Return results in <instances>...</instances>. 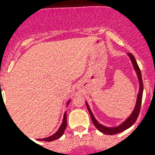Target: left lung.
<instances>
[{
	"label": "left lung",
	"mask_w": 155,
	"mask_h": 155,
	"mask_svg": "<svg viewBox=\"0 0 155 155\" xmlns=\"http://www.w3.org/2000/svg\"><path fill=\"white\" fill-rule=\"evenodd\" d=\"M129 57L130 58L131 61L133 63V65L134 67V69L137 71V74L138 78H139V82H140V89H139V93H138L137 95V100L136 106H135V109H134V112L132 113V114L130 115V116L126 120L124 123L120 125L117 127H113V128H109V127H106L102 126V124H100L99 123H98L95 119H94V116H93L92 113H91V109H90L89 106L87 105V103L86 102V105H87V108L89 111L90 116H91V120H92L93 124L94 125V127L98 129V130L101 131L102 133L105 134H108V135H113V134H119V133H121L123 131L126 130L127 129L130 128L131 126H133L134 124V123L136 122L138 116H139L140 111V106H141V102H142V96H143V81H142V77H141V72H140V70L139 67H138V64L137 63L136 60L134 58V55L132 53H128Z\"/></svg>",
	"instance_id": "8db88e82"
}]
</instances>
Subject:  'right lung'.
Here are the masks:
<instances>
[{
	"instance_id": "obj_1",
	"label": "right lung",
	"mask_w": 155,
	"mask_h": 155,
	"mask_svg": "<svg viewBox=\"0 0 155 155\" xmlns=\"http://www.w3.org/2000/svg\"><path fill=\"white\" fill-rule=\"evenodd\" d=\"M70 101L68 102V104H69ZM66 127H67V113H64V120H63V123L61 124V127L59 128V130H57V132H56L55 134L52 135V136L49 137L42 138V139H39V140H43V141H53V140H55L59 139L64 134V130H65Z\"/></svg>"
}]
</instances>
